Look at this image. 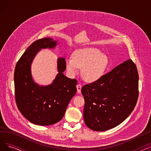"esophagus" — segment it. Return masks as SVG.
Here are the masks:
<instances>
[{
    "label": "esophagus",
    "mask_w": 151,
    "mask_h": 151,
    "mask_svg": "<svg viewBox=\"0 0 151 151\" xmlns=\"http://www.w3.org/2000/svg\"><path fill=\"white\" fill-rule=\"evenodd\" d=\"M81 88H82V86L81 84H78L76 86V88H77V92L78 93H80L81 91Z\"/></svg>",
    "instance_id": "esophagus-1"
}]
</instances>
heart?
I'll return each instance as SVG.
<instances>
[{
	"instance_id": "obj_1",
	"label": "heart",
	"mask_w": 151,
	"mask_h": 151,
	"mask_svg": "<svg viewBox=\"0 0 151 151\" xmlns=\"http://www.w3.org/2000/svg\"><path fill=\"white\" fill-rule=\"evenodd\" d=\"M108 65L107 55L92 47L78 49L73 54V59H65L66 70L70 75H75L79 68H83V78L90 83L99 80L104 75Z\"/></svg>"
}]
</instances>
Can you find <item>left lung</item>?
<instances>
[{
    "instance_id": "1",
    "label": "left lung",
    "mask_w": 151,
    "mask_h": 151,
    "mask_svg": "<svg viewBox=\"0 0 151 151\" xmlns=\"http://www.w3.org/2000/svg\"><path fill=\"white\" fill-rule=\"evenodd\" d=\"M138 73L128 59L99 80L81 89L84 121L94 131H106L121 124L133 111L138 98Z\"/></svg>"
}]
</instances>
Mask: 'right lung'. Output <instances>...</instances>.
I'll return each mask as SVG.
<instances>
[{
    "instance_id": "obj_1",
    "label": "right lung",
    "mask_w": 151,
    "mask_h": 151,
    "mask_svg": "<svg viewBox=\"0 0 151 151\" xmlns=\"http://www.w3.org/2000/svg\"><path fill=\"white\" fill-rule=\"evenodd\" d=\"M58 41L51 38L38 40L31 44L16 65L14 73L16 103L21 114L38 125H50L60 121L70 101L76 92L77 81L63 75L65 59H58V74L48 86L35 83L31 74V64L42 49L54 48Z\"/></svg>"
}]
</instances>
